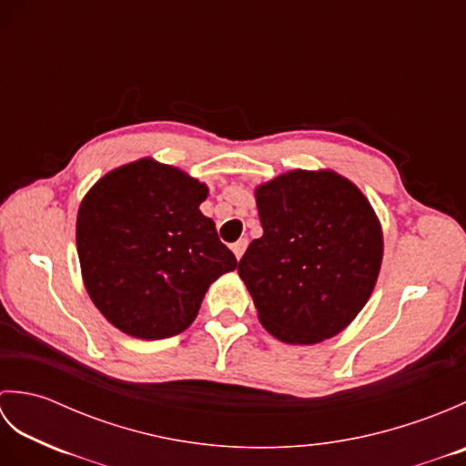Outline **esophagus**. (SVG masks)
<instances>
[{
	"label": "esophagus",
	"instance_id": "obj_1",
	"mask_svg": "<svg viewBox=\"0 0 466 466\" xmlns=\"http://www.w3.org/2000/svg\"><path fill=\"white\" fill-rule=\"evenodd\" d=\"M246 248H248V240H246V238H240L238 242L232 244V252H234V256H236V260L242 258Z\"/></svg>",
	"mask_w": 466,
	"mask_h": 466
}]
</instances>
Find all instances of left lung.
<instances>
[{"mask_svg":"<svg viewBox=\"0 0 466 466\" xmlns=\"http://www.w3.org/2000/svg\"><path fill=\"white\" fill-rule=\"evenodd\" d=\"M262 236L238 264L260 324L286 344L349 326L379 279L382 228L359 186L332 170H290L256 186Z\"/></svg>","mask_w":466,"mask_h":466,"instance_id":"left-lung-1","label":"left lung"}]
</instances>
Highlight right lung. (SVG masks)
Listing matches in <instances>:
<instances>
[{
    "label": "right lung",
    "instance_id": "1",
    "mask_svg": "<svg viewBox=\"0 0 466 466\" xmlns=\"http://www.w3.org/2000/svg\"><path fill=\"white\" fill-rule=\"evenodd\" d=\"M206 198V184L152 157L107 172L84 196L82 279L117 330L142 340L184 332L210 284L238 266L200 212Z\"/></svg>",
    "mask_w": 466,
    "mask_h": 466
}]
</instances>
